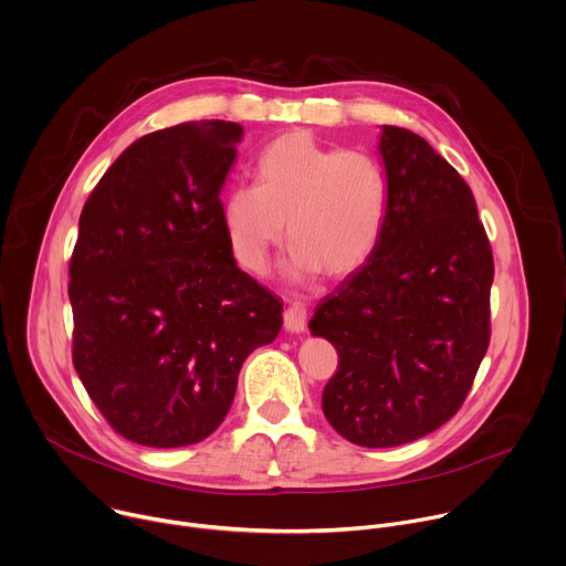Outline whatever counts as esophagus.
<instances>
[{
  "mask_svg": "<svg viewBox=\"0 0 566 566\" xmlns=\"http://www.w3.org/2000/svg\"><path fill=\"white\" fill-rule=\"evenodd\" d=\"M306 306L300 302H293L286 311H284V328L289 333H304L306 331Z\"/></svg>",
  "mask_w": 566,
  "mask_h": 566,
  "instance_id": "1",
  "label": "esophagus"
}]
</instances>
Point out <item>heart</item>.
I'll return each mask as SVG.
<instances>
[{
  "mask_svg": "<svg viewBox=\"0 0 566 566\" xmlns=\"http://www.w3.org/2000/svg\"><path fill=\"white\" fill-rule=\"evenodd\" d=\"M388 176L366 149H339L289 132L262 149L255 185L222 200V227L235 262L264 273L284 240L297 273L342 277L377 251L388 218Z\"/></svg>",
  "mask_w": 566,
  "mask_h": 566,
  "instance_id": "obj_1",
  "label": "heart"
}]
</instances>
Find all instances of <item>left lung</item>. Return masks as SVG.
<instances>
[{
  "label": "left lung",
  "mask_w": 566,
  "mask_h": 566,
  "mask_svg": "<svg viewBox=\"0 0 566 566\" xmlns=\"http://www.w3.org/2000/svg\"><path fill=\"white\" fill-rule=\"evenodd\" d=\"M388 218L373 258L319 300L308 328L339 355L328 423L395 448L448 423L488 353L494 255L472 189L419 134L384 125Z\"/></svg>",
  "instance_id": "left-lung-1"
}]
</instances>
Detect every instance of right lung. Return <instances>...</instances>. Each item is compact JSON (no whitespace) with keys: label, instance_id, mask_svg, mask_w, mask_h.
I'll list each match as a JSON object with an SVG mask.
<instances>
[{"label":"right lung","instance_id":"obj_1","mask_svg":"<svg viewBox=\"0 0 566 566\" xmlns=\"http://www.w3.org/2000/svg\"><path fill=\"white\" fill-rule=\"evenodd\" d=\"M240 140L229 120L151 132L83 205L67 284L72 364L114 432L138 446L207 439L244 359L282 328V302L238 269L222 227Z\"/></svg>","mask_w":566,"mask_h":566}]
</instances>
